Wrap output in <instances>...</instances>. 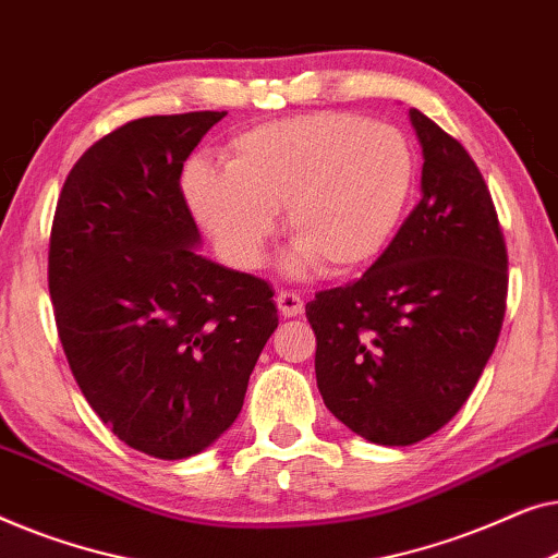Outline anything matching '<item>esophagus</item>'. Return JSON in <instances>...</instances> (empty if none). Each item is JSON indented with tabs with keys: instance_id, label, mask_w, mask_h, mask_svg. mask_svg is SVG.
Here are the masks:
<instances>
[{
	"instance_id": "esophagus-1",
	"label": "esophagus",
	"mask_w": 558,
	"mask_h": 558,
	"mask_svg": "<svg viewBox=\"0 0 558 558\" xmlns=\"http://www.w3.org/2000/svg\"><path fill=\"white\" fill-rule=\"evenodd\" d=\"M276 303H278V311L286 318H295L303 313V298L293 293V290H280V293L276 295Z\"/></svg>"
}]
</instances>
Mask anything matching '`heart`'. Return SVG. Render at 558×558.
I'll return each instance as SVG.
<instances>
[{"mask_svg": "<svg viewBox=\"0 0 558 558\" xmlns=\"http://www.w3.org/2000/svg\"><path fill=\"white\" fill-rule=\"evenodd\" d=\"M412 144L354 113H305L253 125L227 144L225 171L184 169V197L234 263L255 265L286 207L290 268H364L395 238L414 186Z\"/></svg>", "mask_w": 558, "mask_h": 558, "instance_id": "obj_1", "label": "heart"}]
</instances>
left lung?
Returning <instances> with one entry per match:
<instances>
[{"label":"left lung","instance_id":"8db88e82","mask_svg":"<svg viewBox=\"0 0 558 558\" xmlns=\"http://www.w3.org/2000/svg\"><path fill=\"white\" fill-rule=\"evenodd\" d=\"M422 199L364 276L305 305L316 381L336 420L402 447L468 402L506 316L508 253L488 184L458 138L417 108Z\"/></svg>","mask_w":558,"mask_h":558}]
</instances>
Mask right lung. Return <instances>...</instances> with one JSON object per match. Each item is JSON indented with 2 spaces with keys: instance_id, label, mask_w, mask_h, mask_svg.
Listing matches in <instances>:
<instances>
[{
  "instance_id": "1",
  "label": "right lung",
  "mask_w": 558,
  "mask_h": 558,
  "mask_svg": "<svg viewBox=\"0 0 558 558\" xmlns=\"http://www.w3.org/2000/svg\"><path fill=\"white\" fill-rule=\"evenodd\" d=\"M225 111L148 116L98 138L62 184L47 286L83 397L133 450L182 460L232 425L278 328L268 280L202 257L186 156Z\"/></svg>"
}]
</instances>
